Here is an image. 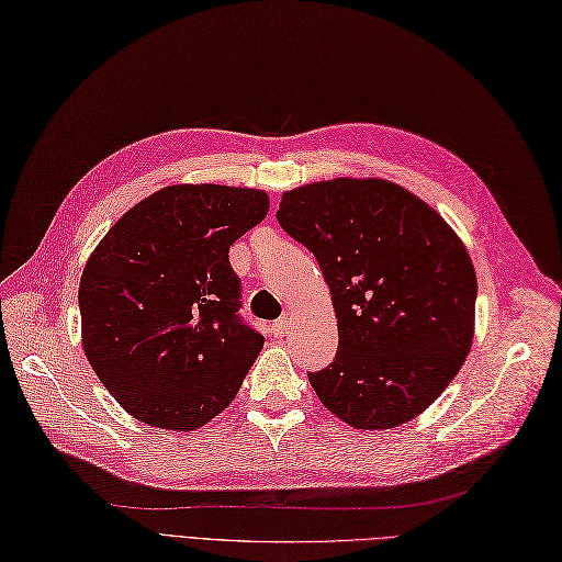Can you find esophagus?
<instances>
[{
	"instance_id": "esophagus-1",
	"label": "esophagus",
	"mask_w": 562,
	"mask_h": 562,
	"mask_svg": "<svg viewBox=\"0 0 562 562\" xmlns=\"http://www.w3.org/2000/svg\"><path fill=\"white\" fill-rule=\"evenodd\" d=\"M272 330H274V337H285L288 330H290V318L283 316V318L274 321V323H272Z\"/></svg>"
}]
</instances>
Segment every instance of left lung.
Here are the masks:
<instances>
[{
    "mask_svg": "<svg viewBox=\"0 0 562 562\" xmlns=\"http://www.w3.org/2000/svg\"><path fill=\"white\" fill-rule=\"evenodd\" d=\"M279 225L330 285L335 360L308 372L318 400L358 430L412 420L443 393L474 335L476 274L432 206L383 179L283 192Z\"/></svg>",
    "mask_w": 562,
    "mask_h": 562,
    "instance_id": "obj_1",
    "label": "left lung"
}]
</instances>
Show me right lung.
Segmentation results:
<instances>
[{"instance_id": "obj_1", "label": "right lung", "mask_w": 562, "mask_h": 562, "mask_svg": "<svg viewBox=\"0 0 562 562\" xmlns=\"http://www.w3.org/2000/svg\"><path fill=\"white\" fill-rule=\"evenodd\" d=\"M267 209L262 190L169 186L94 248L79 288L83 351L134 418L195 430L235 400L265 337L239 314L229 246Z\"/></svg>"}]
</instances>
